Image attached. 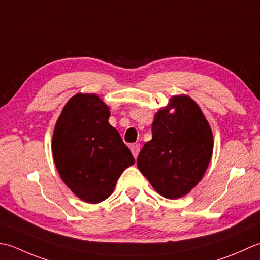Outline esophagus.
<instances>
[{
    "label": "esophagus",
    "instance_id": "esophagus-1",
    "mask_svg": "<svg viewBox=\"0 0 260 260\" xmlns=\"http://www.w3.org/2000/svg\"><path fill=\"white\" fill-rule=\"evenodd\" d=\"M130 149H131V152H132V155H134V157L137 158L138 157V153H139V151H140V145L139 144L132 145L130 147Z\"/></svg>",
    "mask_w": 260,
    "mask_h": 260
}]
</instances>
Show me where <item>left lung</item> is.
Here are the masks:
<instances>
[{
    "instance_id": "obj_1",
    "label": "left lung",
    "mask_w": 260,
    "mask_h": 260,
    "mask_svg": "<svg viewBox=\"0 0 260 260\" xmlns=\"http://www.w3.org/2000/svg\"><path fill=\"white\" fill-rule=\"evenodd\" d=\"M172 107L175 112L169 114ZM151 129L152 139L142 147L138 168L164 198H182L200 182L211 160L210 125L199 105L179 95L158 111Z\"/></svg>"
}]
</instances>
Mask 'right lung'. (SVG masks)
<instances>
[{"mask_svg":"<svg viewBox=\"0 0 260 260\" xmlns=\"http://www.w3.org/2000/svg\"><path fill=\"white\" fill-rule=\"evenodd\" d=\"M110 111L95 94L68 101L52 136V156L60 177L87 203L112 194L115 183L135 158L119 132L109 123Z\"/></svg>","mask_w":260,"mask_h":260,"instance_id":"right-lung-1","label":"right lung"}]
</instances>
